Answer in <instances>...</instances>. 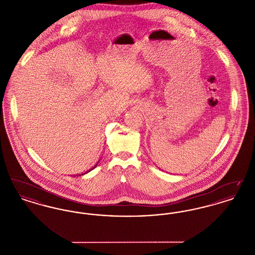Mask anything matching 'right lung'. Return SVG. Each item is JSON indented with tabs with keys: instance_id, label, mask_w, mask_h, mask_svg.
I'll return each instance as SVG.
<instances>
[{
	"instance_id": "1",
	"label": "right lung",
	"mask_w": 255,
	"mask_h": 255,
	"mask_svg": "<svg viewBox=\"0 0 255 255\" xmlns=\"http://www.w3.org/2000/svg\"><path fill=\"white\" fill-rule=\"evenodd\" d=\"M98 161H99V160H98ZM98 161H97V163H98ZM97 164H96V165H95V166H94V167H93V168H91V169L89 170V171H91V170L94 169V168H95V167H96V166H97ZM89 171H87V172H86V173H88V172H89ZM82 175H83V174H82Z\"/></svg>"
}]
</instances>
